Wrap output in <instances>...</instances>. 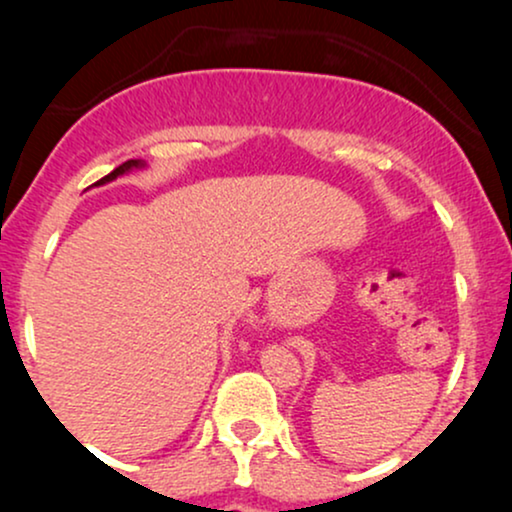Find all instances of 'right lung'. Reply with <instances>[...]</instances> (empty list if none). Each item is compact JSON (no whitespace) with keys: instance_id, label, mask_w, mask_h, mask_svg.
<instances>
[{"instance_id":"1","label":"right lung","mask_w":512,"mask_h":512,"mask_svg":"<svg viewBox=\"0 0 512 512\" xmlns=\"http://www.w3.org/2000/svg\"><path fill=\"white\" fill-rule=\"evenodd\" d=\"M139 168H146V163L139 161V158H132V161H125V163H122V166H117L113 173H108V175H105V178L98 180L96 185H105V182H113V180L120 178V175L132 173V170H139Z\"/></svg>"}]
</instances>
